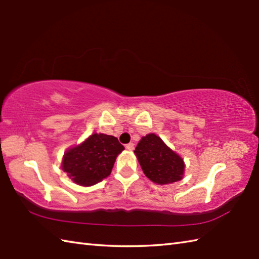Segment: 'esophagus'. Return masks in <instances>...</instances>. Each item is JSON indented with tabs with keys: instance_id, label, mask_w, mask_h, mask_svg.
<instances>
[{
	"instance_id": "obj_1",
	"label": "esophagus",
	"mask_w": 259,
	"mask_h": 259,
	"mask_svg": "<svg viewBox=\"0 0 259 259\" xmlns=\"http://www.w3.org/2000/svg\"><path fill=\"white\" fill-rule=\"evenodd\" d=\"M134 148H135V146L133 142H129V144L125 145V149H128V150H134Z\"/></svg>"
}]
</instances>
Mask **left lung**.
Masks as SVG:
<instances>
[{"label": "left lung", "instance_id": "obj_1", "mask_svg": "<svg viewBox=\"0 0 259 259\" xmlns=\"http://www.w3.org/2000/svg\"><path fill=\"white\" fill-rule=\"evenodd\" d=\"M135 153L145 175L153 183L166 185L183 178L185 163L155 134H149L137 145Z\"/></svg>", "mask_w": 259, "mask_h": 259}]
</instances>
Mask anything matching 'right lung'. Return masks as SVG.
Here are the masks:
<instances>
[{"label":"right lung","mask_w":259,"mask_h":259,"mask_svg":"<svg viewBox=\"0 0 259 259\" xmlns=\"http://www.w3.org/2000/svg\"><path fill=\"white\" fill-rule=\"evenodd\" d=\"M123 149L115 137L93 134L64 153L62 169L75 184L96 185L111 174L115 158Z\"/></svg>","instance_id":"obj_1"}]
</instances>
